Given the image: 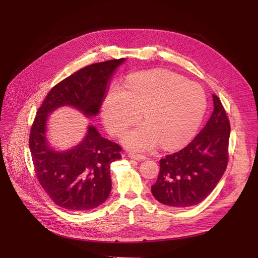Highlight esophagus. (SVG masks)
Wrapping results in <instances>:
<instances>
[{"label": "esophagus", "mask_w": 258, "mask_h": 258, "mask_svg": "<svg viewBox=\"0 0 258 258\" xmlns=\"http://www.w3.org/2000/svg\"><path fill=\"white\" fill-rule=\"evenodd\" d=\"M128 157L131 159H135V160H144L146 157L144 155H140V154H135V153H129L128 154Z\"/></svg>", "instance_id": "34e87169"}]
</instances>
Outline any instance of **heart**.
<instances>
[{"label": "heart", "mask_w": 258, "mask_h": 258, "mask_svg": "<svg viewBox=\"0 0 258 258\" xmlns=\"http://www.w3.org/2000/svg\"><path fill=\"white\" fill-rule=\"evenodd\" d=\"M207 110L206 93L199 85L166 70L129 76L123 87L114 85L102 103L108 132L118 136L139 120L143 123L127 131L122 143L136 151H150L159 144L175 150L197 131Z\"/></svg>", "instance_id": "b5f03b06"}]
</instances>
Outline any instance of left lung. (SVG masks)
Masks as SVG:
<instances>
[{"instance_id": "obj_1", "label": "left lung", "mask_w": 258, "mask_h": 258, "mask_svg": "<svg viewBox=\"0 0 258 258\" xmlns=\"http://www.w3.org/2000/svg\"><path fill=\"white\" fill-rule=\"evenodd\" d=\"M214 110L192 141L160 159V172L152 194L171 208L192 207L215 188L228 162L230 123L220 98L213 95Z\"/></svg>"}]
</instances>
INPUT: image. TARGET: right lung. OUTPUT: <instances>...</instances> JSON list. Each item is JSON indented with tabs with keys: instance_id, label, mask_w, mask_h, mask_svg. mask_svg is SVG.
Returning a JSON list of instances; mask_svg holds the SVG:
<instances>
[{
	"instance_id": "add662e5",
	"label": "right lung",
	"mask_w": 258,
	"mask_h": 258,
	"mask_svg": "<svg viewBox=\"0 0 258 258\" xmlns=\"http://www.w3.org/2000/svg\"><path fill=\"white\" fill-rule=\"evenodd\" d=\"M124 61L90 64L57 84L37 110L31 128L29 147L38 182L54 204L71 212L95 209L108 198L111 163L121 158V147L89 124L79 144L57 150L47 138L49 114L71 106L88 118L97 116L114 73Z\"/></svg>"
}]
</instances>
